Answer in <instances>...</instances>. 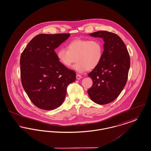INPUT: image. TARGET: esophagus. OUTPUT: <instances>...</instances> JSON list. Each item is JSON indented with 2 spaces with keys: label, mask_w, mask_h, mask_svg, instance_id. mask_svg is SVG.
Masks as SVG:
<instances>
[{
  "label": "esophagus",
  "mask_w": 151,
  "mask_h": 151,
  "mask_svg": "<svg viewBox=\"0 0 151 151\" xmlns=\"http://www.w3.org/2000/svg\"><path fill=\"white\" fill-rule=\"evenodd\" d=\"M81 78H82V76L80 75H79V74L76 75V79L78 80H80V79H81Z\"/></svg>",
  "instance_id": "1"
}]
</instances>
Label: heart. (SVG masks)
Segmentation results:
<instances>
[{
  "label": "heart",
  "instance_id": "1",
  "mask_svg": "<svg viewBox=\"0 0 151 151\" xmlns=\"http://www.w3.org/2000/svg\"><path fill=\"white\" fill-rule=\"evenodd\" d=\"M103 45L98 40L78 39L71 41L67 49L59 48L56 51V57L62 64L70 68L75 62L73 69L83 73L97 67L101 62L103 56Z\"/></svg>",
  "mask_w": 151,
  "mask_h": 151
}]
</instances>
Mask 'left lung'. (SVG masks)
<instances>
[{"mask_svg":"<svg viewBox=\"0 0 151 151\" xmlns=\"http://www.w3.org/2000/svg\"><path fill=\"white\" fill-rule=\"evenodd\" d=\"M89 35L103 39L104 44L101 62L88 74L93 85L87 92L93 102L106 104L115 100L124 88L130 67V57L123 41L115 34L99 31Z\"/></svg>","mask_w":151,"mask_h":151,"instance_id":"1","label":"left lung"}]
</instances>
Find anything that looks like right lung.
I'll use <instances>...</instances> for the list:
<instances>
[{
	"mask_svg": "<svg viewBox=\"0 0 151 151\" xmlns=\"http://www.w3.org/2000/svg\"><path fill=\"white\" fill-rule=\"evenodd\" d=\"M69 34L36 36L28 44L20 60L22 86L32 103L39 108L52 110L62 104L69 84L76 73L58 60L55 50Z\"/></svg>",
	"mask_w": 151,
	"mask_h": 151,
	"instance_id": "right-lung-1",
	"label": "right lung"
}]
</instances>
